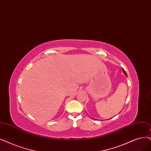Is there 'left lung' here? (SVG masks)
<instances>
[{"mask_svg":"<svg viewBox=\"0 0 151 151\" xmlns=\"http://www.w3.org/2000/svg\"><path fill=\"white\" fill-rule=\"evenodd\" d=\"M122 71H123V73H124L127 76V74H126V72L125 71V70L123 69V68H122Z\"/></svg>","mask_w":151,"mask_h":151,"instance_id":"left-lung-1","label":"left lung"}]
</instances>
